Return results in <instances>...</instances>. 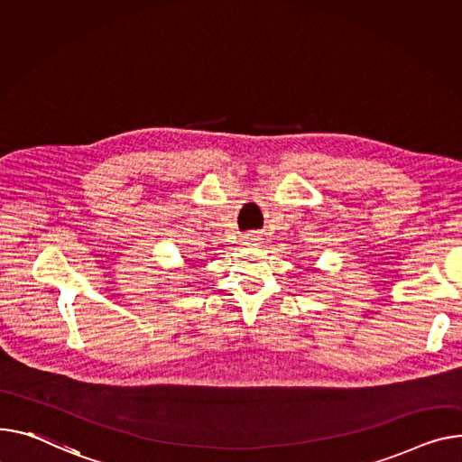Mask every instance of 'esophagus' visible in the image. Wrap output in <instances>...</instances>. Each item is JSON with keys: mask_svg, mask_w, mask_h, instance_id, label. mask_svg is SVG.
<instances>
[{"mask_svg": "<svg viewBox=\"0 0 462 462\" xmlns=\"http://www.w3.org/2000/svg\"><path fill=\"white\" fill-rule=\"evenodd\" d=\"M247 241H258L256 234H247Z\"/></svg>", "mask_w": 462, "mask_h": 462, "instance_id": "1", "label": "esophagus"}]
</instances>
